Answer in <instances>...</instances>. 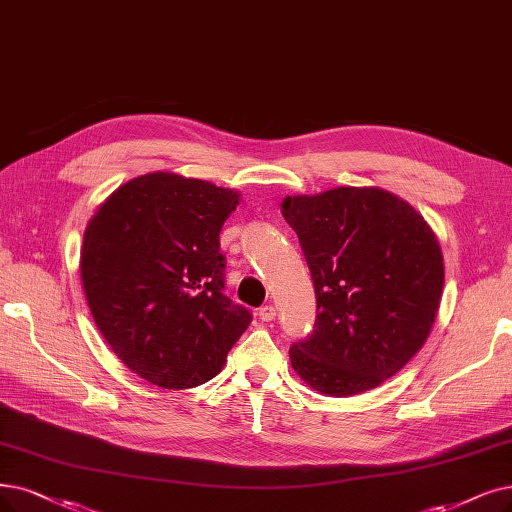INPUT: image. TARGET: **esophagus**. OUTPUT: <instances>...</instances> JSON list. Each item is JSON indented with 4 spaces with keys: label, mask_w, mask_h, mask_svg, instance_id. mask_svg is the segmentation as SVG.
<instances>
[{
    "label": "esophagus",
    "mask_w": 512,
    "mask_h": 512,
    "mask_svg": "<svg viewBox=\"0 0 512 512\" xmlns=\"http://www.w3.org/2000/svg\"><path fill=\"white\" fill-rule=\"evenodd\" d=\"M275 306L273 304H264V306H260L258 309V317L262 319V321H273L275 319Z\"/></svg>",
    "instance_id": "34e87169"
}]
</instances>
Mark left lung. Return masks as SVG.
Segmentation results:
<instances>
[{"mask_svg":"<svg viewBox=\"0 0 512 512\" xmlns=\"http://www.w3.org/2000/svg\"><path fill=\"white\" fill-rule=\"evenodd\" d=\"M315 285L313 332L290 346L315 391L349 397L397 374L431 334L443 256L424 218L382 189L340 187L285 197Z\"/></svg>","mask_w":512,"mask_h":512,"instance_id":"1","label":"left lung"}]
</instances>
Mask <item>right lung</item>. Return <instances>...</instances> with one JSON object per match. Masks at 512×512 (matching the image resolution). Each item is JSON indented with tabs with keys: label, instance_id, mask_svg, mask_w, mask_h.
Masks as SVG:
<instances>
[{
	"label": "right lung",
	"instance_id": "1",
	"mask_svg": "<svg viewBox=\"0 0 512 512\" xmlns=\"http://www.w3.org/2000/svg\"><path fill=\"white\" fill-rule=\"evenodd\" d=\"M239 195L170 172L121 185L88 222L81 281L100 334L161 388L212 380L252 313L224 294L220 229Z\"/></svg>",
	"mask_w": 512,
	"mask_h": 512
}]
</instances>
